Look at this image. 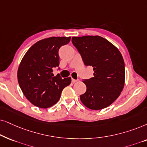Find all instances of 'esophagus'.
<instances>
[{"mask_svg":"<svg viewBox=\"0 0 147 147\" xmlns=\"http://www.w3.org/2000/svg\"><path fill=\"white\" fill-rule=\"evenodd\" d=\"M77 81V80H76V79H73V78H72V83H76V82Z\"/></svg>","mask_w":147,"mask_h":147,"instance_id":"34e87169","label":"esophagus"}]
</instances>
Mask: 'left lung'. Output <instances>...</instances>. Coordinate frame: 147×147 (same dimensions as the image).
<instances>
[{
    "mask_svg": "<svg viewBox=\"0 0 147 147\" xmlns=\"http://www.w3.org/2000/svg\"><path fill=\"white\" fill-rule=\"evenodd\" d=\"M72 44L86 66L93 68L94 77L84 79L87 91L80 95L88 108L99 110L110 105L120 96L125 81V66L118 49L98 36L72 38Z\"/></svg>",
    "mask_w": 147,
    "mask_h": 147,
    "instance_id": "8db88e82",
    "label": "left lung"
}]
</instances>
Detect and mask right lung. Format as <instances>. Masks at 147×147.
<instances>
[{
	"mask_svg": "<svg viewBox=\"0 0 147 147\" xmlns=\"http://www.w3.org/2000/svg\"><path fill=\"white\" fill-rule=\"evenodd\" d=\"M70 37H51L33 45L23 56L17 79L26 98L40 108H48L58 102L62 90L71 83V78L54 77L53 68L59 66L58 50L68 44ZM59 69V68H58Z\"/></svg>",
	"mask_w": 147,
	"mask_h": 147,
	"instance_id": "right-lung-1",
	"label": "right lung"
}]
</instances>
